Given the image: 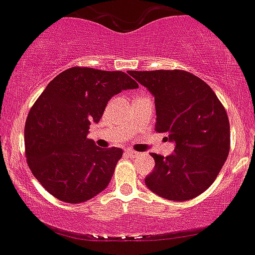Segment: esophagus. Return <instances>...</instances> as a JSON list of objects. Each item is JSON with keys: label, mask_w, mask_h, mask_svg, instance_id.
Returning a JSON list of instances; mask_svg holds the SVG:
<instances>
[{"label": "esophagus", "mask_w": 255, "mask_h": 255, "mask_svg": "<svg viewBox=\"0 0 255 255\" xmlns=\"http://www.w3.org/2000/svg\"><path fill=\"white\" fill-rule=\"evenodd\" d=\"M126 154H127L128 156H130V158H136V156H140L141 152L133 151V150H127V151H126Z\"/></svg>", "instance_id": "34e87169"}]
</instances>
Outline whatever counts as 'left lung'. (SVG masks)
Instances as JSON below:
<instances>
[{
  "label": "left lung",
  "mask_w": 255,
  "mask_h": 255,
  "mask_svg": "<svg viewBox=\"0 0 255 255\" xmlns=\"http://www.w3.org/2000/svg\"><path fill=\"white\" fill-rule=\"evenodd\" d=\"M155 99V130L174 143L168 156L152 154L154 170L145 177L150 191L186 201L209 187L230 151V122L213 90L185 70L127 72Z\"/></svg>",
  "instance_id": "obj_1"
}]
</instances>
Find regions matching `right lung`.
<instances>
[{"instance_id": "add662e5", "label": "right lung", "mask_w": 255, "mask_h": 255, "mask_svg": "<svg viewBox=\"0 0 255 255\" xmlns=\"http://www.w3.org/2000/svg\"><path fill=\"white\" fill-rule=\"evenodd\" d=\"M138 87L123 72L70 68L56 75L32 106L24 129L26 161L59 200L83 203L108 187L122 149H101L87 138L108 101Z\"/></svg>"}]
</instances>
